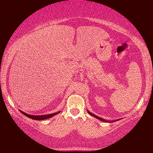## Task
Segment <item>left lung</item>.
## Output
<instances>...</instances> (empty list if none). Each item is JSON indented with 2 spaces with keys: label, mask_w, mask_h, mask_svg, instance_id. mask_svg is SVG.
<instances>
[{
  "label": "left lung",
  "mask_w": 153,
  "mask_h": 153,
  "mask_svg": "<svg viewBox=\"0 0 153 153\" xmlns=\"http://www.w3.org/2000/svg\"><path fill=\"white\" fill-rule=\"evenodd\" d=\"M87 112H88V114H89V115L93 116V117H95V118H97V119H98V120H100V121H102V122H116V120H113V121H108V120H104V119H103V118H101V117H98V116H97V115H94V114H93L92 113H91L90 111H88V110H87Z\"/></svg>",
  "instance_id": "left-lung-1"
}]
</instances>
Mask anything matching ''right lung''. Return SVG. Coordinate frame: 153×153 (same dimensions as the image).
Here are the masks:
<instances>
[{"mask_svg":"<svg viewBox=\"0 0 153 153\" xmlns=\"http://www.w3.org/2000/svg\"><path fill=\"white\" fill-rule=\"evenodd\" d=\"M20 112H21L22 114H23L24 115L27 116V117L29 118H31V119H33L34 120H47V119H49V118H51L52 117H53L54 115H57V114H58L60 112H58V113H51V114H48V115H29V114H27L26 113L23 112V111H20Z\"/></svg>","mask_w":153,"mask_h":153,"instance_id":"add662e5","label":"right lung"}]
</instances>
